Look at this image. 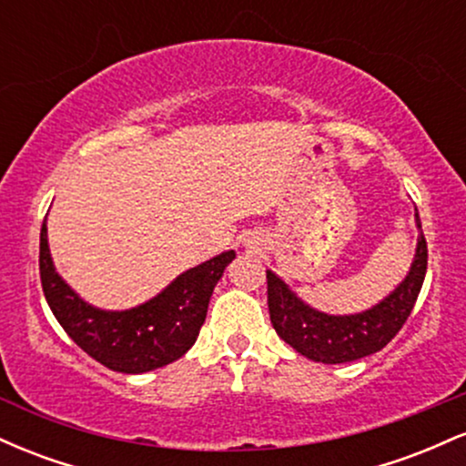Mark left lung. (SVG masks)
I'll return each mask as SVG.
<instances>
[{"mask_svg":"<svg viewBox=\"0 0 466 466\" xmlns=\"http://www.w3.org/2000/svg\"><path fill=\"white\" fill-rule=\"evenodd\" d=\"M420 228V218L416 215ZM427 271V240L420 234L408 278L366 313L326 315L298 300L285 282L267 271V304L276 333L313 361L346 363L381 350L403 329Z\"/></svg>","mask_w":466,"mask_h":466,"instance_id":"left-lung-1","label":"left lung"}]
</instances>
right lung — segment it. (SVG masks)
I'll use <instances>...</instances> for the list:
<instances>
[{
    "label": "right lung",
    "instance_id": "1",
    "mask_svg": "<svg viewBox=\"0 0 466 466\" xmlns=\"http://www.w3.org/2000/svg\"><path fill=\"white\" fill-rule=\"evenodd\" d=\"M47 228L41 226L39 274L44 296L66 333L89 357L109 370L140 374L179 360L195 344L206 322L212 289L237 254L217 258L181 274L151 302L131 311H100L85 304L52 265Z\"/></svg>",
    "mask_w": 466,
    "mask_h": 466
}]
</instances>
